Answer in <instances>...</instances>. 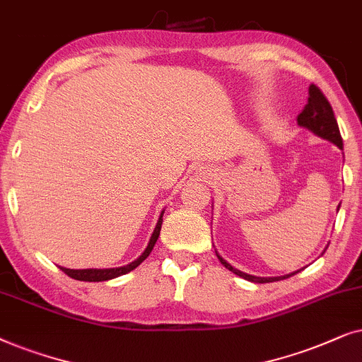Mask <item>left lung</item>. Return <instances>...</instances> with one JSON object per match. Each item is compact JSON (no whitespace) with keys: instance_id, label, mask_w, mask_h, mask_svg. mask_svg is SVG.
Returning a JSON list of instances; mask_svg holds the SVG:
<instances>
[{"instance_id":"8db88e82","label":"left lung","mask_w":362,"mask_h":362,"mask_svg":"<svg viewBox=\"0 0 362 362\" xmlns=\"http://www.w3.org/2000/svg\"><path fill=\"white\" fill-rule=\"evenodd\" d=\"M308 94H310L308 95V104L305 105V109L301 110V114L298 115V119H296L298 125H300V127L308 129V131H311L315 136L325 139V141L334 144V146H338L339 148H343V139H341V134H339L338 120H336L331 104L327 103L325 94H322L321 89L316 88L315 84L310 86V93ZM339 206H341V204H339ZM339 206H338V210H339ZM216 257H218L221 264H223L225 268H228L231 273L238 274L240 278L248 279V281H253V283L279 281V279L290 278V276H293V274H296L298 272H301V269H298V272L285 274V276H255V274L243 273L235 267H231V264L226 262V259L221 258L218 253H216Z\"/></svg>"}]
</instances>
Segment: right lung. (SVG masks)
Returning a JSON list of instances; mask_svg holds the SVG:
<instances>
[{
    "label": "right lung",
    "instance_id": "add662e5",
    "mask_svg": "<svg viewBox=\"0 0 362 362\" xmlns=\"http://www.w3.org/2000/svg\"><path fill=\"white\" fill-rule=\"evenodd\" d=\"M162 216H163V210H162L160 216H158L157 225H156V228H153L151 240H148L147 248L144 250V253L141 255V257H139L137 259H134L132 263L124 264V267H117V268H86V269H71V268H64V267H59V268L67 274V276L79 279V281H107V279L122 276V274L132 272V269H136L139 264H141L144 259L151 255L153 245H156L158 235H160L162 221H163Z\"/></svg>",
    "mask_w": 362,
    "mask_h": 362
}]
</instances>
